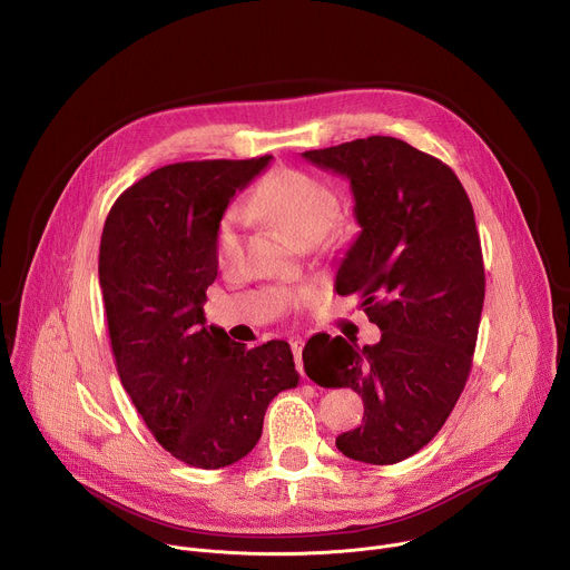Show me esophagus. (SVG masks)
<instances>
[{"label":"esophagus","instance_id":"obj_1","mask_svg":"<svg viewBox=\"0 0 570 570\" xmlns=\"http://www.w3.org/2000/svg\"><path fill=\"white\" fill-rule=\"evenodd\" d=\"M291 350H293V356H295V363H297L299 374H304V370H302V350H304V341H302V338H291Z\"/></svg>","mask_w":570,"mask_h":570}]
</instances>
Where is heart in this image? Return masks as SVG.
Returning <instances> with one entry per match:
<instances>
[{
	"mask_svg": "<svg viewBox=\"0 0 570 570\" xmlns=\"http://www.w3.org/2000/svg\"><path fill=\"white\" fill-rule=\"evenodd\" d=\"M338 209V196L330 185L297 169H282L268 176L243 205V214L248 218H266L297 243L324 236L334 225ZM236 250L238 218L229 214L216 232V255L220 262H227Z\"/></svg>",
	"mask_w": 570,
	"mask_h": 570,
	"instance_id": "obj_1",
	"label": "heart"
}]
</instances>
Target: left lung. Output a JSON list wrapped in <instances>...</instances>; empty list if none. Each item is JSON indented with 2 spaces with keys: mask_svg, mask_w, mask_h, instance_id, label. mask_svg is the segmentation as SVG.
Returning <instances> with one entry per match:
<instances>
[{
  "mask_svg": "<svg viewBox=\"0 0 570 570\" xmlns=\"http://www.w3.org/2000/svg\"><path fill=\"white\" fill-rule=\"evenodd\" d=\"M345 176L361 225L338 275L358 293L376 345L313 336L304 370L322 387L363 396V424L336 438L343 455L394 464L424 449L469 379L484 302V266L473 207L442 159L396 137L372 135L302 153Z\"/></svg>",
  "mask_w": 570,
  "mask_h": 570,
  "instance_id": "8db88e82",
  "label": "left lung"
}]
</instances>
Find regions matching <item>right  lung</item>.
<instances>
[{"mask_svg":"<svg viewBox=\"0 0 570 570\" xmlns=\"http://www.w3.org/2000/svg\"><path fill=\"white\" fill-rule=\"evenodd\" d=\"M273 155L161 167L112 205L99 284L119 379L155 440L198 469L246 458L268 403L299 374L284 341L248 350L205 324L216 232L236 191Z\"/></svg>","mask_w":570,"mask_h":570,"instance_id":"1","label":"right lung"}]
</instances>
